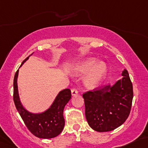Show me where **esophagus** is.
I'll return each mask as SVG.
<instances>
[{"mask_svg": "<svg viewBox=\"0 0 148 148\" xmlns=\"http://www.w3.org/2000/svg\"><path fill=\"white\" fill-rule=\"evenodd\" d=\"M78 90L77 88H72L71 89V94H72V95H76L77 94H78Z\"/></svg>", "mask_w": 148, "mask_h": 148, "instance_id": "obj_1", "label": "esophagus"}]
</instances>
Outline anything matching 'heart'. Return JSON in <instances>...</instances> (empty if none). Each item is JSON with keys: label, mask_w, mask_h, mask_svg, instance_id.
I'll use <instances>...</instances> for the list:
<instances>
[{"label": "heart", "mask_w": 148, "mask_h": 148, "mask_svg": "<svg viewBox=\"0 0 148 148\" xmlns=\"http://www.w3.org/2000/svg\"><path fill=\"white\" fill-rule=\"evenodd\" d=\"M90 71L86 79V84L88 87L94 88L106 76L108 66L104 62H98L95 58H89L77 66V71L81 74H86Z\"/></svg>", "instance_id": "obj_1"}]
</instances>
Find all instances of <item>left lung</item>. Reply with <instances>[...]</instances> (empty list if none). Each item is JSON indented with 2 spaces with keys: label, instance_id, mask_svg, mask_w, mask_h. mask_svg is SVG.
Segmentation results:
<instances>
[{
  "label": "left lung",
  "instance_id": "obj_1",
  "mask_svg": "<svg viewBox=\"0 0 148 148\" xmlns=\"http://www.w3.org/2000/svg\"><path fill=\"white\" fill-rule=\"evenodd\" d=\"M114 85L95 88L83 94L89 126L98 132L112 131L124 124L131 112L134 91L129 72Z\"/></svg>",
  "mask_w": 148,
  "mask_h": 148
}]
</instances>
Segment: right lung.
I'll list each match as a JSON object with an SVG mask.
<instances>
[{
    "instance_id": "1",
    "label": "right lung",
    "mask_w": 148,
    "mask_h": 148,
    "mask_svg": "<svg viewBox=\"0 0 148 148\" xmlns=\"http://www.w3.org/2000/svg\"><path fill=\"white\" fill-rule=\"evenodd\" d=\"M29 57L22 62L21 66L28 59ZM18 71H16L14 77L13 100L16 108L26 126L32 134L40 138H52L56 137L60 134L64 128L63 111L66 104L71 99L70 89L66 88L60 92L51 107L44 112L30 113L23 108L19 100L17 84Z\"/></svg>"
}]
</instances>
